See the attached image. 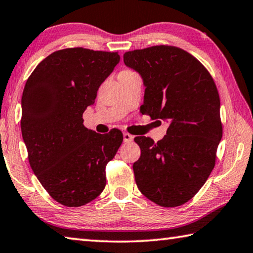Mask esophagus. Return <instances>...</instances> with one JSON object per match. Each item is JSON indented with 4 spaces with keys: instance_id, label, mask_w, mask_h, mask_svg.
Masks as SVG:
<instances>
[{
    "instance_id": "obj_1",
    "label": "esophagus",
    "mask_w": 253,
    "mask_h": 253,
    "mask_svg": "<svg viewBox=\"0 0 253 253\" xmlns=\"http://www.w3.org/2000/svg\"><path fill=\"white\" fill-rule=\"evenodd\" d=\"M123 137H124V141L125 142H131L132 140H134V136L128 134V132H124Z\"/></svg>"
}]
</instances>
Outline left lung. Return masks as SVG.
Wrapping results in <instances>:
<instances>
[{
    "label": "left lung",
    "mask_w": 253,
    "mask_h": 253,
    "mask_svg": "<svg viewBox=\"0 0 253 253\" xmlns=\"http://www.w3.org/2000/svg\"><path fill=\"white\" fill-rule=\"evenodd\" d=\"M124 63L145 86L140 111L169 123L155 142L137 136L140 157L132 165L137 187L162 207L190 200L205 185L222 137L220 98L212 77L198 59L174 46H153L124 54Z\"/></svg>",
    "instance_id": "8db88e82"
}]
</instances>
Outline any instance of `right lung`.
<instances>
[{"label":"right lung","instance_id":"add662e5","mask_svg":"<svg viewBox=\"0 0 253 253\" xmlns=\"http://www.w3.org/2000/svg\"><path fill=\"white\" fill-rule=\"evenodd\" d=\"M119 61L118 53L57 50L36 66L23 90L21 129L31 168L66 207L84 206L102 194L105 167L123 142L121 130L102 135L83 125V113Z\"/></svg>","mask_w":253,"mask_h":253}]
</instances>
